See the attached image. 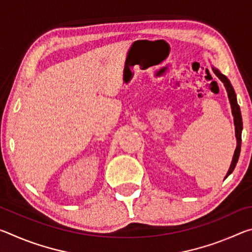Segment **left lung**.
<instances>
[{"label": "left lung", "mask_w": 252, "mask_h": 252, "mask_svg": "<svg viewBox=\"0 0 252 252\" xmlns=\"http://www.w3.org/2000/svg\"><path fill=\"white\" fill-rule=\"evenodd\" d=\"M212 71H213V73H215L220 79L221 82L224 84L225 90H227L230 105H231V112H232V116H233L234 131H236L237 147H236V150H234V155H233V158H232L231 164H230V168L228 170V172H227V174H225V178H228V176H230V174H231L232 171L234 170V168H236V164H237V162H238L239 156H240V150H241V132H242V117H241L240 108H239L238 102H237L236 93H234V90H233L231 83H230V81L228 80L227 76L223 75L218 69H216V67L212 66Z\"/></svg>", "instance_id": "left-lung-1"}]
</instances>
